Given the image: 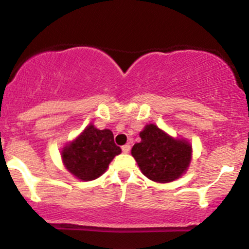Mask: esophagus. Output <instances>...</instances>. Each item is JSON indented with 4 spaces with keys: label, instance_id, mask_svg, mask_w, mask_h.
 <instances>
[{
    "label": "esophagus",
    "instance_id": "34e87169",
    "mask_svg": "<svg viewBox=\"0 0 249 249\" xmlns=\"http://www.w3.org/2000/svg\"><path fill=\"white\" fill-rule=\"evenodd\" d=\"M122 150H123V152H124V153H128V152H130V150H131V145H128V144L124 145V146H122Z\"/></svg>",
    "mask_w": 249,
    "mask_h": 249
}]
</instances>
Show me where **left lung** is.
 I'll list each match as a JSON object with an SVG mask.
<instances>
[{
  "label": "left lung",
  "mask_w": 249,
  "mask_h": 249,
  "mask_svg": "<svg viewBox=\"0 0 249 249\" xmlns=\"http://www.w3.org/2000/svg\"><path fill=\"white\" fill-rule=\"evenodd\" d=\"M142 141L133 145L132 157L142 173L156 182L180 178L190 166L192 146L184 139H174L154 124L139 133Z\"/></svg>",
  "instance_id": "8db88e82"
}]
</instances>
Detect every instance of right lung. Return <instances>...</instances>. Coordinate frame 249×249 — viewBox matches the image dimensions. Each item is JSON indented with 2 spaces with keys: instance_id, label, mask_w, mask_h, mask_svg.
<instances>
[{
  "instance_id": "right-lung-1",
  "label": "right lung",
  "mask_w": 249,
  "mask_h": 249,
  "mask_svg": "<svg viewBox=\"0 0 249 249\" xmlns=\"http://www.w3.org/2000/svg\"><path fill=\"white\" fill-rule=\"evenodd\" d=\"M122 152L110 130H98L90 124L62 150L63 164L71 174L83 181L97 179L108 164Z\"/></svg>"
}]
</instances>
